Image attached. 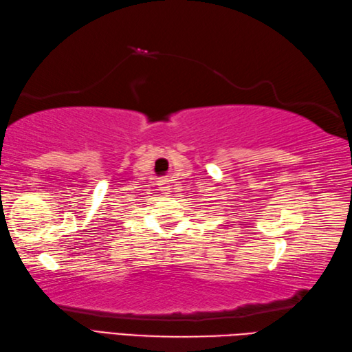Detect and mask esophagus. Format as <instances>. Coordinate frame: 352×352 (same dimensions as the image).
Here are the masks:
<instances>
[{
	"instance_id": "34e87169",
	"label": "esophagus",
	"mask_w": 352,
	"mask_h": 352,
	"mask_svg": "<svg viewBox=\"0 0 352 352\" xmlns=\"http://www.w3.org/2000/svg\"><path fill=\"white\" fill-rule=\"evenodd\" d=\"M160 188H161V191L164 194H170V184H168L167 179H161V181H160Z\"/></svg>"
}]
</instances>
